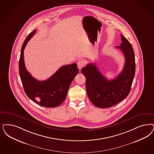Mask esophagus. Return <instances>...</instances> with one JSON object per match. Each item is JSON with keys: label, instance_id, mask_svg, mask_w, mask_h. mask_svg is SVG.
Masks as SVG:
<instances>
[{"label": "esophagus", "instance_id": "esophagus-1", "mask_svg": "<svg viewBox=\"0 0 154 154\" xmlns=\"http://www.w3.org/2000/svg\"><path fill=\"white\" fill-rule=\"evenodd\" d=\"M85 61L84 60H79L77 62V66H78V68L80 69L83 68L85 66Z\"/></svg>", "mask_w": 154, "mask_h": 154}]
</instances>
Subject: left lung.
Masks as SVG:
<instances>
[{
    "label": "left lung",
    "instance_id": "obj_1",
    "mask_svg": "<svg viewBox=\"0 0 154 154\" xmlns=\"http://www.w3.org/2000/svg\"><path fill=\"white\" fill-rule=\"evenodd\" d=\"M122 42L117 48L125 58L124 68L113 80H108L94 64H88L81 69L86 78V90L90 101L96 107L107 108L123 101L128 94L135 73V54L131 44L122 35Z\"/></svg>",
    "mask_w": 154,
    "mask_h": 154
}]
</instances>
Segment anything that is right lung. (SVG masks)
Masks as SVG:
<instances>
[{
	"label": "right lung",
	"instance_id": "add662e5",
	"mask_svg": "<svg viewBox=\"0 0 154 154\" xmlns=\"http://www.w3.org/2000/svg\"><path fill=\"white\" fill-rule=\"evenodd\" d=\"M36 31L28 35L22 45L19 63L20 77L26 94L32 101L40 106L55 107L64 102L69 86L79 70L77 64L74 63L61 66L47 80L41 81L33 77L25 66L24 50Z\"/></svg>",
	"mask_w": 154,
	"mask_h": 154
}]
</instances>
